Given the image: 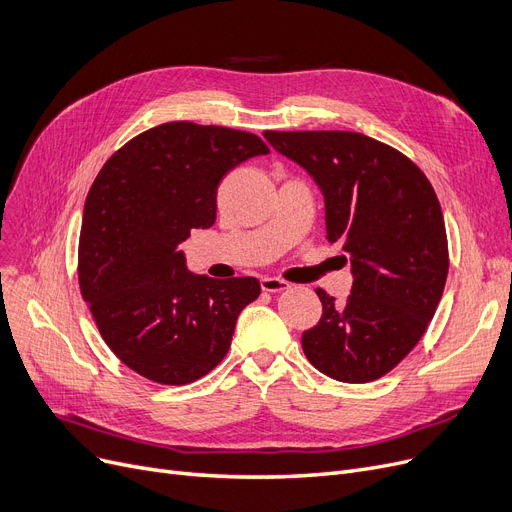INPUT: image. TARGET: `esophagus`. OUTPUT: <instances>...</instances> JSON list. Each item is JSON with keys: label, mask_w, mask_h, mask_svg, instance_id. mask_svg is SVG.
I'll use <instances>...</instances> for the list:
<instances>
[{"label": "esophagus", "mask_w": 512, "mask_h": 512, "mask_svg": "<svg viewBox=\"0 0 512 512\" xmlns=\"http://www.w3.org/2000/svg\"><path fill=\"white\" fill-rule=\"evenodd\" d=\"M260 287H262V291H271V294H277V291L289 289V283L283 279H277V277H262Z\"/></svg>", "instance_id": "obj_1"}]
</instances>
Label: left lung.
I'll return each instance as SVG.
<instances>
[{
    "mask_svg": "<svg viewBox=\"0 0 512 512\" xmlns=\"http://www.w3.org/2000/svg\"><path fill=\"white\" fill-rule=\"evenodd\" d=\"M273 148L321 187L327 239L352 262V294L316 289L323 316L302 333L314 369L369 383L419 344L442 300L448 237L423 170L392 145L352 131H266Z\"/></svg>",
    "mask_w": 512,
    "mask_h": 512,
    "instance_id": "obj_1",
    "label": "left lung"
}]
</instances>
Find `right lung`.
I'll use <instances>...</instances> for the list:
<instances>
[{
    "mask_svg": "<svg viewBox=\"0 0 512 512\" xmlns=\"http://www.w3.org/2000/svg\"><path fill=\"white\" fill-rule=\"evenodd\" d=\"M269 154L246 131L164 123L127 141L95 177L83 210L79 285L108 348L141 377L185 385L231 346L254 277L187 271L179 243L216 221V189L248 158Z\"/></svg>",
    "mask_w": 512,
    "mask_h": 512,
    "instance_id": "right-lung-1",
    "label": "right lung"
}]
</instances>
